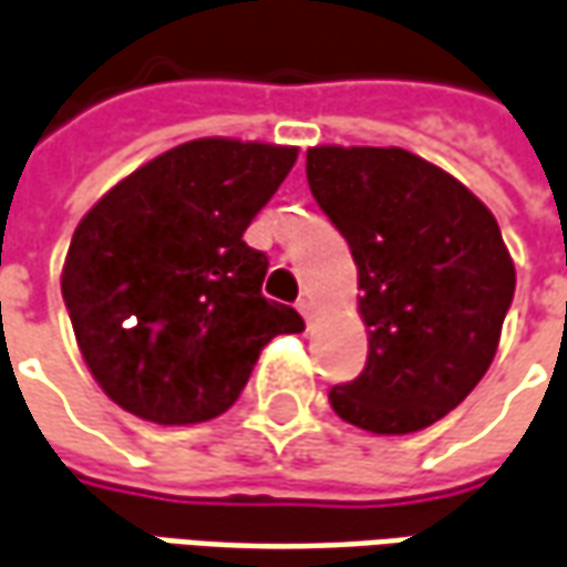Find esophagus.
<instances>
[{
    "mask_svg": "<svg viewBox=\"0 0 567 567\" xmlns=\"http://www.w3.org/2000/svg\"><path fill=\"white\" fill-rule=\"evenodd\" d=\"M298 310H300V316H303V319L310 322V319H313V300L300 298V300H298Z\"/></svg>",
    "mask_w": 567,
    "mask_h": 567,
    "instance_id": "obj_1",
    "label": "esophagus"
}]
</instances>
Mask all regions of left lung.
I'll use <instances>...</instances> for the list:
<instances>
[{
  "label": "left lung",
  "instance_id": "left-lung-1",
  "mask_svg": "<svg viewBox=\"0 0 567 567\" xmlns=\"http://www.w3.org/2000/svg\"><path fill=\"white\" fill-rule=\"evenodd\" d=\"M307 183L348 238L369 360L329 391L372 434L429 429L494 363L515 267L494 214L460 179L403 148L307 152Z\"/></svg>",
  "mask_w": 567,
  "mask_h": 567
}]
</instances>
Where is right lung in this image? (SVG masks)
I'll return each mask as SVG.
<instances>
[{
    "mask_svg": "<svg viewBox=\"0 0 567 567\" xmlns=\"http://www.w3.org/2000/svg\"><path fill=\"white\" fill-rule=\"evenodd\" d=\"M298 148L195 138L130 173L80 219L61 272L80 353L117 406L195 425L233 406L298 310L264 298L267 254L241 238Z\"/></svg>",
    "mask_w": 567,
    "mask_h": 567,
    "instance_id": "right-lung-1",
    "label": "right lung"
}]
</instances>
